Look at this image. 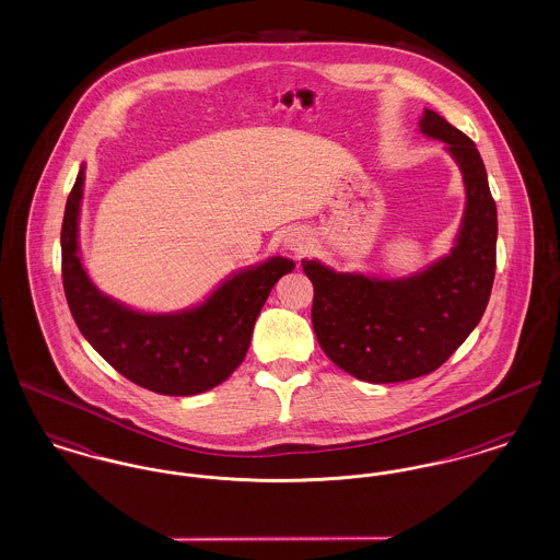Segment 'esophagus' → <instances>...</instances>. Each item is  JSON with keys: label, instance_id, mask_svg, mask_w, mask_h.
<instances>
[{"label": "esophagus", "instance_id": "34e87169", "mask_svg": "<svg viewBox=\"0 0 560 560\" xmlns=\"http://www.w3.org/2000/svg\"><path fill=\"white\" fill-rule=\"evenodd\" d=\"M285 247L293 252L295 256H300L302 252H304V247H306V237L302 235V233H290L288 237H285Z\"/></svg>", "mask_w": 560, "mask_h": 560}]
</instances>
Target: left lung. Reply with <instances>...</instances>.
I'll return each instance as SVG.
<instances>
[{
    "mask_svg": "<svg viewBox=\"0 0 560 560\" xmlns=\"http://www.w3.org/2000/svg\"><path fill=\"white\" fill-rule=\"evenodd\" d=\"M420 130L443 140L464 174L468 201L452 254L399 281L302 260L315 288L311 315L323 352L372 384L439 370L479 325L495 277L498 210L477 144L428 108Z\"/></svg>",
    "mask_w": 560,
    "mask_h": 560,
    "instance_id": "8db88e82",
    "label": "left lung"
}]
</instances>
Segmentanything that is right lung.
Wrapping results in <instances>:
<instances>
[{"label":"right lung","instance_id":"right-lung-1","mask_svg":"<svg viewBox=\"0 0 560 560\" xmlns=\"http://www.w3.org/2000/svg\"><path fill=\"white\" fill-rule=\"evenodd\" d=\"M81 187L83 167L67 199L60 247L65 295L83 338L113 370L158 395L190 397L224 382L240 368L268 293L292 272V260L277 256L241 270L192 311L136 313L98 292L81 267Z\"/></svg>","mask_w":560,"mask_h":560}]
</instances>
